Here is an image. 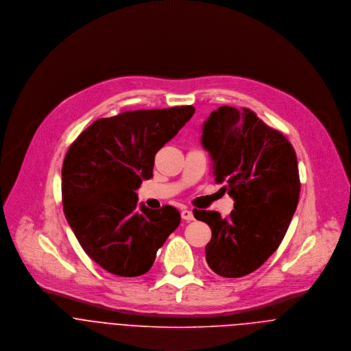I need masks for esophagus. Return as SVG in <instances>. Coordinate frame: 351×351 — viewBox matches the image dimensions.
I'll return each instance as SVG.
<instances>
[{
	"label": "esophagus",
	"mask_w": 351,
	"mask_h": 351,
	"mask_svg": "<svg viewBox=\"0 0 351 351\" xmlns=\"http://www.w3.org/2000/svg\"><path fill=\"white\" fill-rule=\"evenodd\" d=\"M181 216H182V219L186 220V221H192V220L195 219V217H193V212L189 210V209H184V210L181 212Z\"/></svg>",
	"instance_id": "esophagus-1"
}]
</instances>
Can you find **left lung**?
Masks as SVG:
<instances>
[{"label": "left lung", "instance_id": "1", "mask_svg": "<svg viewBox=\"0 0 351 351\" xmlns=\"http://www.w3.org/2000/svg\"><path fill=\"white\" fill-rule=\"evenodd\" d=\"M212 173L234 199L230 216L193 212L212 230L205 259L219 276L250 274L278 249L300 196L298 156L291 142L251 109L220 106L202 125Z\"/></svg>", "mask_w": 351, "mask_h": 351}]
</instances>
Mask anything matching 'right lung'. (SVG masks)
I'll list each match as a JSON object with an SVG mask.
<instances>
[{
    "instance_id": "right-lung-1",
    "label": "right lung",
    "mask_w": 351,
    "mask_h": 351,
    "mask_svg": "<svg viewBox=\"0 0 351 351\" xmlns=\"http://www.w3.org/2000/svg\"><path fill=\"white\" fill-rule=\"evenodd\" d=\"M195 114L192 105L127 110L99 119L69 147L62 166L64 216L85 252L120 277L147 273L156 251L180 226L170 205H138L155 154Z\"/></svg>"
}]
</instances>
